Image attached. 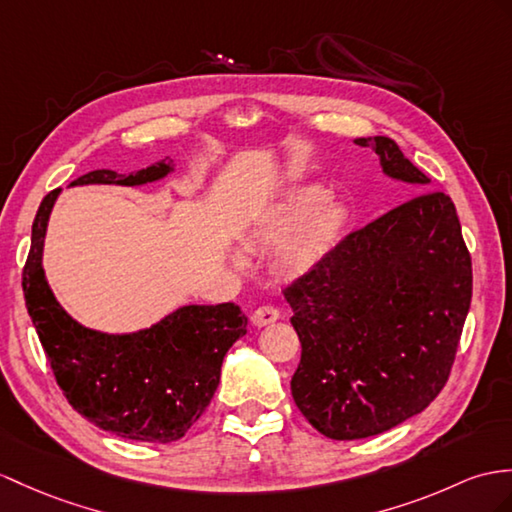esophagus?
<instances>
[{"label":"esophagus","instance_id":"obj_1","mask_svg":"<svg viewBox=\"0 0 512 512\" xmlns=\"http://www.w3.org/2000/svg\"><path fill=\"white\" fill-rule=\"evenodd\" d=\"M278 319H280V310L276 306H271V304L258 306L254 313H252V323H254V326H258V328L269 326V323L278 321Z\"/></svg>","mask_w":512,"mask_h":512}]
</instances>
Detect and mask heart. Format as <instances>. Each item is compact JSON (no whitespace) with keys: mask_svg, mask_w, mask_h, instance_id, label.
Instances as JSON below:
<instances>
[{"mask_svg":"<svg viewBox=\"0 0 512 512\" xmlns=\"http://www.w3.org/2000/svg\"><path fill=\"white\" fill-rule=\"evenodd\" d=\"M326 202V193L317 186H297L282 202L271 206L252 228L247 230V243L252 247H282L280 265L291 273H304L315 267L328 254L345 226V208Z\"/></svg>","mask_w":512,"mask_h":512,"instance_id":"obj_1","label":"heart"}]
</instances>
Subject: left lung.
Wrapping results in <instances>:
<instances>
[{
  "label": "left lung",
  "instance_id": "obj_1",
  "mask_svg": "<svg viewBox=\"0 0 512 512\" xmlns=\"http://www.w3.org/2000/svg\"><path fill=\"white\" fill-rule=\"evenodd\" d=\"M373 147L391 178H430L386 136ZM471 254L450 195L410 197L350 232L284 286L302 360L291 393L321 434L354 441L395 428L441 393L471 304Z\"/></svg>",
  "mask_w": 512,
  "mask_h": 512
}]
</instances>
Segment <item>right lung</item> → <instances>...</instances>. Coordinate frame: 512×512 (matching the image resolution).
Segmentation results:
<instances>
[{
  "instance_id": "right-lung-1",
  "label": "right lung",
  "mask_w": 512,
  "mask_h": 512,
  "mask_svg": "<svg viewBox=\"0 0 512 512\" xmlns=\"http://www.w3.org/2000/svg\"><path fill=\"white\" fill-rule=\"evenodd\" d=\"M169 171L165 162L130 176L97 169L71 184L134 186L165 178ZM58 193H47L34 217L21 282L56 384L73 410L102 430L132 441H178L213 400L223 356L247 332V317L236 304L184 306L136 334L82 328L58 306L41 267L47 219Z\"/></svg>"
}]
</instances>
